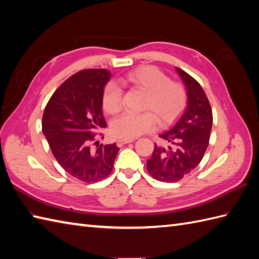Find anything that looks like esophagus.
<instances>
[{
	"mask_svg": "<svg viewBox=\"0 0 259 259\" xmlns=\"http://www.w3.org/2000/svg\"><path fill=\"white\" fill-rule=\"evenodd\" d=\"M134 140H129V139H118L117 140V146L118 147H122L125 144H129V142H133Z\"/></svg>",
	"mask_w": 259,
	"mask_h": 259,
	"instance_id": "obj_1",
	"label": "esophagus"
}]
</instances>
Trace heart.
<instances>
[{"mask_svg":"<svg viewBox=\"0 0 259 259\" xmlns=\"http://www.w3.org/2000/svg\"><path fill=\"white\" fill-rule=\"evenodd\" d=\"M121 82L144 89L148 95L144 110L149 112H124L111 122V133L120 139H135L150 131L155 118L167 124L178 117L186 106V91L179 83L170 82L168 76L156 67H142L126 74ZM122 106V90L109 82L103 90L102 107L109 114L117 113Z\"/></svg>","mask_w":259,"mask_h":259,"instance_id":"heart-1","label":"heart"}]
</instances>
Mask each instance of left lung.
Returning a JSON list of instances; mask_svg holds the SVG:
<instances>
[{
	"label": "left lung",
	"instance_id": "left-lung-1",
	"mask_svg": "<svg viewBox=\"0 0 259 259\" xmlns=\"http://www.w3.org/2000/svg\"><path fill=\"white\" fill-rule=\"evenodd\" d=\"M186 88L187 107L168 131L160 135L166 146L156 145L147 160V170L153 178L175 183L192 171L205 155L212 125V112L206 93L198 82L176 68Z\"/></svg>",
	"mask_w": 259,
	"mask_h": 259
}]
</instances>
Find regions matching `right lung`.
<instances>
[{
	"label": "right lung",
	"instance_id": "right-lung-1",
	"mask_svg": "<svg viewBox=\"0 0 259 259\" xmlns=\"http://www.w3.org/2000/svg\"><path fill=\"white\" fill-rule=\"evenodd\" d=\"M111 72L82 70L58 88L49 100L42 131L53 156L65 171L84 183H96L112 171L119 148L115 144L90 148L93 131L106 128L102 96Z\"/></svg>",
	"mask_w": 259,
	"mask_h": 259
}]
</instances>
